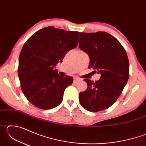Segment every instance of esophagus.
<instances>
[{
  "instance_id": "34e87169",
  "label": "esophagus",
  "mask_w": 146,
  "mask_h": 146,
  "mask_svg": "<svg viewBox=\"0 0 146 146\" xmlns=\"http://www.w3.org/2000/svg\"><path fill=\"white\" fill-rule=\"evenodd\" d=\"M80 80L79 78H74V80H73V82L75 83V84H76V83H78V82H80Z\"/></svg>"
}]
</instances>
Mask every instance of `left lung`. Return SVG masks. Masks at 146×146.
I'll list each match as a JSON object with an SVG mask.
<instances>
[{"instance_id": "8db88e82", "label": "left lung", "mask_w": 146, "mask_h": 146, "mask_svg": "<svg viewBox=\"0 0 146 146\" xmlns=\"http://www.w3.org/2000/svg\"><path fill=\"white\" fill-rule=\"evenodd\" d=\"M79 48L90 57L89 68L100 75L96 82L84 79L87 90L79 94L82 107L91 112L111 106L121 95L129 78V64L124 48L106 32L80 33Z\"/></svg>"}]
</instances>
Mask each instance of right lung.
I'll list each match as a JSON object with an SVG mask.
<instances>
[{
    "instance_id": "right-lung-1",
    "label": "right lung",
    "mask_w": 146,
    "mask_h": 146,
    "mask_svg": "<svg viewBox=\"0 0 146 146\" xmlns=\"http://www.w3.org/2000/svg\"><path fill=\"white\" fill-rule=\"evenodd\" d=\"M79 33L49 26L24 44L19 58V78L24 95L36 108L48 110L58 106L65 89L72 84L73 78H63L55 67L77 46Z\"/></svg>"
}]
</instances>
